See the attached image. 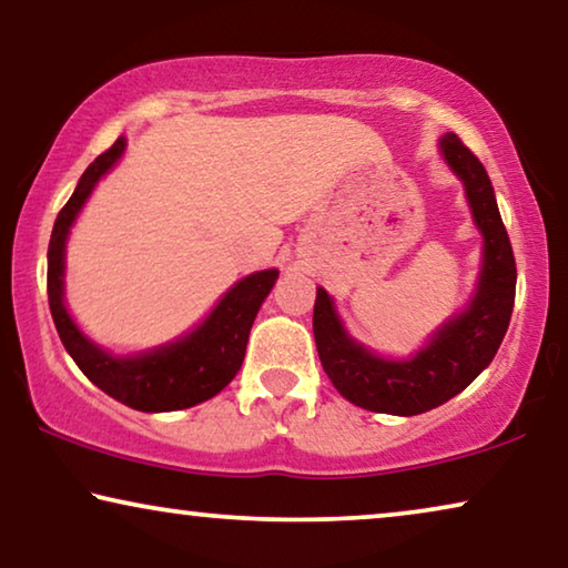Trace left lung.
I'll use <instances>...</instances> for the list:
<instances>
[{"instance_id":"left-lung-1","label":"left lung","mask_w":568,"mask_h":568,"mask_svg":"<svg viewBox=\"0 0 568 568\" xmlns=\"http://www.w3.org/2000/svg\"><path fill=\"white\" fill-rule=\"evenodd\" d=\"M439 146L465 183L473 216L484 232V271L473 305L442 325L414 359L390 362L354 344L341 328L328 294L317 290L313 331L325 375L346 400L375 414L416 416L455 398L491 364L515 307L517 263L486 168L455 134L442 136Z\"/></svg>"}]
</instances>
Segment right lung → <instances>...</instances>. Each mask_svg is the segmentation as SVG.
Masks as SVG:
<instances>
[{"label":"right lung","instance_id":"1","mask_svg":"<svg viewBox=\"0 0 568 568\" xmlns=\"http://www.w3.org/2000/svg\"><path fill=\"white\" fill-rule=\"evenodd\" d=\"M126 139L119 136L111 150L98 154L95 162L84 170L80 183L61 209L53 222L49 243V307L57 323L59 338L77 367L84 372L90 383L111 398L126 403L136 410H181L196 403L214 398L222 387L232 383L240 364L245 359L247 336L251 325L258 315L261 302L268 297L278 271H258L245 276L224 294L212 315L199 325L196 331L178 341L173 346L158 348V352L134 356V359H115V356L100 352L95 344L77 331L69 317L64 300H61V276H64V240L72 227L74 216L88 196L95 189L100 175L115 165L121 158Z\"/></svg>","mask_w":568,"mask_h":568}]
</instances>
